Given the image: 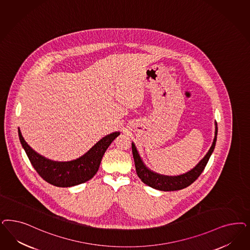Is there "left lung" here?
<instances>
[{
  "label": "left lung",
  "mask_w": 250,
  "mask_h": 250,
  "mask_svg": "<svg viewBox=\"0 0 250 250\" xmlns=\"http://www.w3.org/2000/svg\"><path fill=\"white\" fill-rule=\"evenodd\" d=\"M217 123L215 122V136L213 139L212 145L210 146L208 153L202 158L199 164L188 172H187L183 175L179 176H164L153 172L152 170L149 169L145 165V163L142 160L140 154L138 153L137 149L134 144H131L132 148V154L133 159L135 163L136 167V173L138 177L141 178V180L149 187L162 190V191H174V190H179L182 188H185L191 185L194 181L201 176L202 171L205 168L207 163L209 161V157L214 150L216 140H217Z\"/></svg>",
  "instance_id": "8db88e82"
}]
</instances>
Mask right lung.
Listing matches in <instances>:
<instances>
[{"mask_svg":"<svg viewBox=\"0 0 250 250\" xmlns=\"http://www.w3.org/2000/svg\"><path fill=\"white\" fill-rule=\"evenodd\" d=\"M18 135L29 161L38 174L51 185L68 188L84 183L97 174L104 153L113 141L120 135V132L116 131L102 138L87 153L76 160L68 162L52 161L35 152L24 141L19 128Z\"/></svg>","mask_w":250,"mask_h":250,"instance_id":"1","label":"right lung"}]
</instances>
